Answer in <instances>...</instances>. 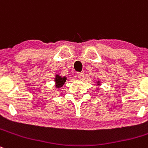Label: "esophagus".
<instances>
[{
	"mask_svg": "<svg viewBox=\"0 0 148 148\" xmlns=\"http://www.w3.org/2000/svg\"><path fill=\"white\" fill-rule=\"evenodd\" d=\"M77 77H78L79 79H82L84 78L83 73H78V74H77Z\"/></svg>",
	"mask_w": 148,
	"mask_h": 148,
	"instance_id": "obj_1",
	"label": "esophagus"
}]
</instances>
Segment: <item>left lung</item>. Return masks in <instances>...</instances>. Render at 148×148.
<instances>
[{"mask_svg":"<svg viewBox=\"0 0 148 148\" xmlns=\"http://www.w3.org/2000/svg\"><path fill=\"white\" fill-rule=\"evenodd\" d=\"M99 82H97V83H98L97 85H100V84H99Z\"/></svg>","mask_w":148,"mask_h":148,"instance_id":"1","label":"left lung"}]
</instances>
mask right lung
I'll return each instance as SVG.
<instances>
[{"label":"right lung","instance_id":"obj_1","mask_svg":"<svg viewBox=\"0 0 148 148\" xmlns=\"http://www.w3.org/2000/svg\"><path fill=\"white\" fill-rule=\"evenodd\" d=\"M55 84H56V87L58 88H60V87L63 86V84L65 83V82L66 81V77H61L59 75H56V77L55 78Z\"/></svg>","mask_w":148,"mask_h":148}]
</instances>
